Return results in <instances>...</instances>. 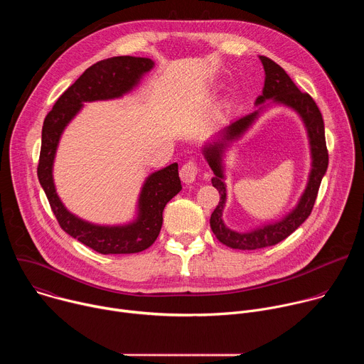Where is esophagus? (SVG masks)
I'll return each instance as SVG.
<instances>
[{"mask_svg":"<svg viewBox=\"0 0 364 364\" xmlns=\"http://www.w3.org/2000/svg\"><path fill=\"white\" fill-rule=\"evenodd\" d=\"M197 173H198L197 164H196L194 161H187V163L180 168V178H181L183 183L191 184V183L196 180Z\"/></svg>","mask_w":364,"mask_h":364,"instance_id":"1","label":"esophagus"}]
</instances>
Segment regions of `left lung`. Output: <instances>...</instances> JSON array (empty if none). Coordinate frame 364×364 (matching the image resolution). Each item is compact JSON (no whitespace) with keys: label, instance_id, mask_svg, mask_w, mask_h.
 Here are the masks:
<instances>
[{"label":"left lung","instance_id":"left-lung-1","mask_svg":"<svg viewBox=\"0 0 364 364\" xmlns=\"http://www.w3.org/2000/svg\"><path fill=\"white\" fill-rule=\"evenodd\" d=\"M264 65L265 85L262 95L255 100L256 111L232 121L225 127L213 139L207 141L201 146V154L207 164L210 166L215 177L212 178L213 187L220 194V201L210 218V228L218 240L229 247L240 250H253L267 246H274L295 232L311 215L318 188L328 167V152L326 145L324 121L314 99L308 93H302L287 72L267 56H259ZM270 102H268L267 100ZM269 106H284L294 110L303 121L307 131L311 155V168L306 190L303 192L294 209L282 220L264 224L250 231H233L225 226L223 212L227 200L225 188V169L224 159L228 148L237 141L258 119L260 114Z\"/></svg>","mask_w":364,"mask_h":364}]
</instances>
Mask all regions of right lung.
Instances as JSON below:
<instances>
[{
	"label": "right lung",
	"instance_id": "right-lung-1",
	"mask_svg": "<svg viewBox=\"0 0 364 364\" xmlns=\"http://www.w3.org/2000/svg\"><path fill=\"white\" fill-rule=\"evenodd\" d=\"M152 69L154 62L148 58L118 56L100 60L86 69L56 100L43 124L37 176L51 210L68 235L103 255L138 253L155 242L163 226L166 204L181 190L178 164L174 163L154 171L144 180L136 201L135 218L131 222L97 225L69 212L60 200L53 178L58 146L66 127L83 109V103L119 99L134 90Z\"/></svg>",
	"mask_w": 364,
	"mask_h": 364
}]
</instances>
